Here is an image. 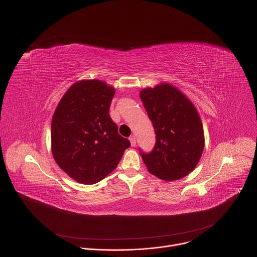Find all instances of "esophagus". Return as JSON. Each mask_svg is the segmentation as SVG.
Returning <instances> with one entry per match:
<instances>
[{
    "label": "esophagus",
    "mask_w": 257,
    "mask_h": 257,
    "mask_svg": "<svg viewBox=\"0 0 257 257\" xmlns=\"http://www.w3.org/2000/svg\"><path fill=\"white\" fill-rule=\"evenodd\" d=\"M129 140H130V142H131V145H132V146H135V145H136V137H135L134 135L130 136Z\"/></svg>",
    "instance_id": "obj_1"
}]
</instances>
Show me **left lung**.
Returning <instances> with one entry per match:
<instances>
[{
	"label": "left lung",
	"mask_w": 257,
	"mask_h": 257,
	"mask_svg": "<svg viewBox=\"0 0 257 257\" xmlns=\"http://www.w3.org/2000/svg\"><path fill=\"white\" fill-rule=\"evenodd\" d=\"M140 98L156 132L153 151L139 149L143 163L151 174L165 181L185 177L196 167L204 148L203 127L195 106L167 83L143 89Z\"/></svg>",
	"instance_id": "obj_1"
}]
</instances>
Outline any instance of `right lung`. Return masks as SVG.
<instances>
[{
	"mask_svg": "<svg viewBox=\"0 0 257 257\" xmlns=\"http://www.w3.org/2000/svg\"><path fill=\"white\" fill-rule=\"evenodd\" d=\"M114 95L115 89L102 81L81 80L67 90L53 116L54 159L83 184H94L112 173L130 146L108 114Z\"/></svg>",
	"mask_w": 257,
	"mask_h": 257,
	"instance_id": "obj_1",
	"label": "right lung"
}]
</instances>
